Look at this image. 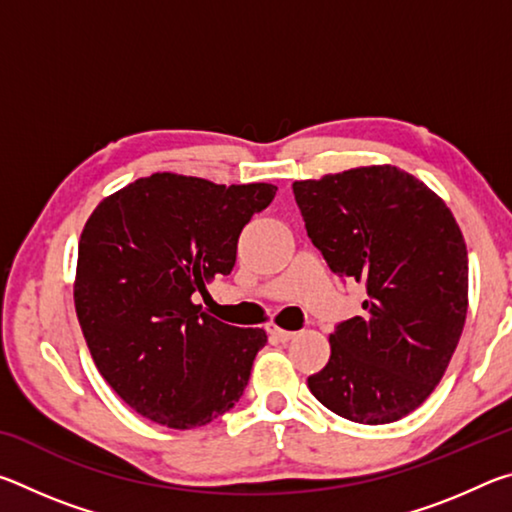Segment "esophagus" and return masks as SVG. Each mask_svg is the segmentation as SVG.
I'll return each mask as SVG.
<instances>
[{
    "label": "esophagus",
    "mask_w": 512,
    "mask_h": 512,
    "mask_svg": "<svg viewBox=\"0 0 512 512\" xmlns=\"http://www.w3.org/2000/svg\"><path fill=\"white\" fill-rule=\"evenodd\" d=\"M266 332L271 334L275 341H280V343H287V341H291V339H293V336H296V332H287V329L277 327V325H273V323H268V325H266Z\"/></svg>",
    "instance_id": "1"
}]
</instances>
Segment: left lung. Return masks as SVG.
Here are the masks:
<instances>
[{
	"instance_id": "8db88e82",
	"label": "left lung",
	"mask_w": 512,
	"mask_h": 512,
	"mask_svg": "<svg viewBox=\"0 0 512 512\" xmlns=\"http://www.w3.org/2000/svg\"><path fill=\"white\" fill-rule=\"evenodd\" d=\"M293 194L327 266L368 291L363 316L329 334L309 391L345 420H400L433 393L461 339L463 232L443 198L391 164L296 180Z\"/></svg>"
}]
</instances>
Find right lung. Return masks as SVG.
<instances>
[{"label": "right lung", "mask_w": 512, "mask_h": 512, "mask_svg": "<svg viewBox=\"0 0 512 512\" xmlns=\"http://www.w3.org/2000/svg\"><path fill=\"white\" fill-rule=\"evenodd\" d=\"M277 187L153 173L110 194L85 223L74 305L112 391L146 420L196 429L239 402L259 327H232L194 296L230 275L237 241Z\"/></svg>", "instance_id": "right-lung-1"}]
</instances>
